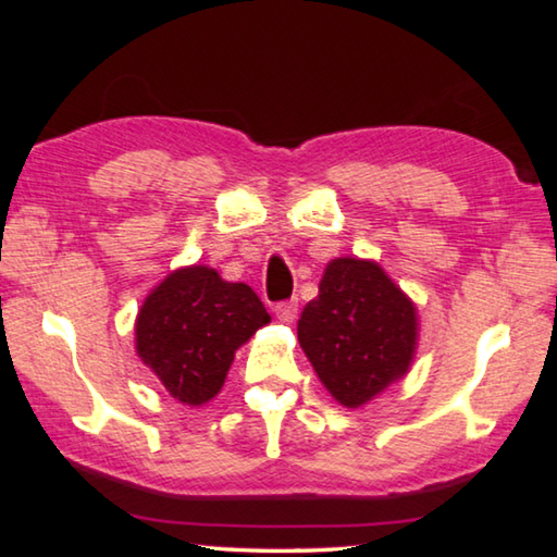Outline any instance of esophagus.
I'll return each instance as SVG.
<instances>
[{"mask_svg": "<svg viewBox=\"0 0 557 557\" xmlns=\"http://www.w3.org/2000/svg\"><path fill=\"white\" fill-rule=\"evenodd\" d=\"M275 314H277L280 322L292 324V322H295V319H297V301H295V299L280 301V305L275 307Z\"/></svg>", "mask_w": 557, "mask_h": 557, "instance_id": "1", "label": "esophagus"}]
</instances>
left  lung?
<instances>
[{
  "instance_id": "left-lung-1",
  "label": "left lung",
  "mask_w": 557,
  "mask_h": 557,
  "mask_svg": "<svg viewBox=\"0 0 557 557\" xmlns=\"http://www.w3.org/2000/svg\"><path fill=\"white\" fill-rule=\"evenodd\" d=\"M319 381L346 408H361L408 373L418 309L373 260L336 258L297 322Z\"/></svg>"
}]
</instances>
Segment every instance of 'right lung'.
<instances>
[{
  "mask_svg": "<svg viewBox=\"0 0 557 557\" xmlns=\"http://www.w3.org/2000/svg\"><path fill=\"white\" fill-rule=\"evenodd\" d=\"M270 322L260 297L206 265L174 270L149 292L135 322L137 354L184 405L219 395L233 356Z\"/></svg>",
  "mask_w": 557,
  "mask_h": 557,
  "instance_id": "1",
  "label": "right lung"
}]
</instances>
